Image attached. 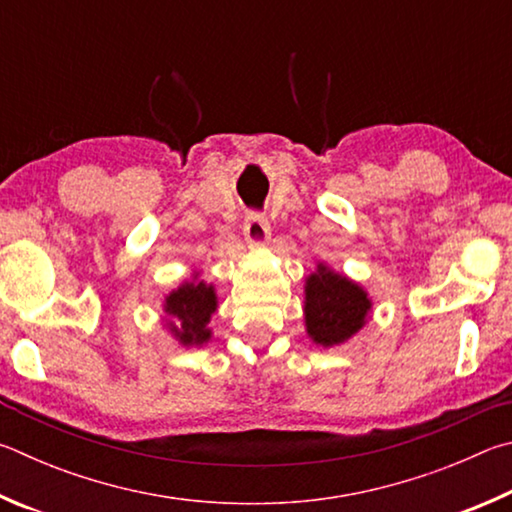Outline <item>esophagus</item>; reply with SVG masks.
<instances>
[{"mask_svg":"<svg viewBox=\"0 0 512 512\" xmlns=\"http://www.w3.org/2000/svg\"><path fill=\"white\" fill-rule=\"evenodd\" d=\"M245 240L251 247H263L270 242V222L261 213H249L245 218Z\"/></svg>","mask_w":512,"mask_h":512,"instance_id":"1","label":"esophagus"}]
</instances>
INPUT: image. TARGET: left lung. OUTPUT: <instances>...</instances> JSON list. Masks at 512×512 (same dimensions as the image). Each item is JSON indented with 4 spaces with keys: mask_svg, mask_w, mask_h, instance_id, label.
Segmentation results:
<instances>
[{
    "mask_svg": "<svg viewBox=\"0 0 512 512\" xmlns=\"http://www.w3.org/2000/svg\"><path fill=\"white\" fill-rule=\"evenodd\" d=\"M373 301L360 283L335 272L326 263L306 279V333L317 346H339L360 333L369 321Z\"/></svg>",
    "mask_w": 512,
    "mask_h": 512,
    "instance_id": "left-lung-1",
    "label": "left lung"
}]
</instances>
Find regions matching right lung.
<instances>
[{
	"mask_svg": "<svg viewBox=\"0 0 512 512\" xmlns=\"http://www.w3.org/2000/svg\"><path fill=\"white\" fill-rule=\"evenodd\" d=\"M218 310L215 285L200 281V272L184 281L164 299L166 330L182 346H202L211 339L209 321Z\"/></svg>",
	"mask_w": 512,
	"mask_h": 512,
	"instance_id": "1",
	"label": "right lung"
}]
</instances>
